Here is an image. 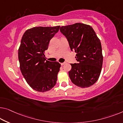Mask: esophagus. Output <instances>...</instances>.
<instances>
[{
    "mask_svg": "<svg viewBox=\"0 0 123 123\" xmlns=\"http://www.w3.org/2000/svg\"><path fill=\"white\" fill-rule=\"evenodd\" d=\"M66 63V62H63V63H61V65L62 66V65H65V64Z\"/></svg>",
    "mask_w": 123,
    "mask_h": 123,
    "instance_id": "obj_1",
    "label": "esophagus"
}]
</instances>
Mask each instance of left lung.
<instances>
[{"instance_id":"8db88e82","label":"left lung","mask_w":123,"mask_h":123,"mask_svg":"<svg viewBox=\"0 0 123 123\" xmlns=\"http://www.w3.org/2000/svg\"><path fill=\"white\" fill-rule=\"evenodd\" d=\"M72 51L76 53L77 63L72 64L69 77L73 84L87 88L99 77L103 64L102 45L93 29L89 25L76 23L60 27Z\"/></svg>"}]
</instances>
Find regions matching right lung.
<instances>
[{"label": "right lung", "mask_w": 123, "mask_h": 123, "mask_svg": "<svg viewBox=\"0 0 123 123\" xmlns=\"http://www.w3.org/2000/svg\"><path fill=\"white\" fill-rule=\"evenodd\" d=\"M60 27H34L22 37L18 50L20 68L28 85L37 92L50 91L56 83L61 64L47 61L44 52Z\"/></svg>", "instance_id": "add662e5"}]
</instances>
